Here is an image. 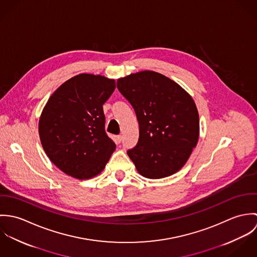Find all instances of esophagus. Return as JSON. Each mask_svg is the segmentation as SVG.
I'll use <instances>...</instances> for the list:
<instances>
[{
    "label": "esophagus",
    "mask_w": 257,
    "mask_h": 257,
    "mask_svg": "<svg viewBox=\"0 0 257 257\" xmlns=\"http://www.w3.org/2000/svg\"><path fill=\"white\" fill-rule=\"evenodd\" d=\"M121 140H122V137H121V136H116V137H115V142H116V144H120Z\"/></svg>",
    "instance_id": "34e87169"
}]
</instances>
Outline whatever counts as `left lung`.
I'll list each match as a JSON object with an SVG mask.
<instances>
[{
    "label": "left lung",
    "mask_w": 257,
    "mask_h": 257,
    "mask_svg": "<svg viewBox=\"0 0 257 257\" xmlns=\"http://www.w3.org/2000/svg\"><path fill=\"white\" fill-rule=\"evenodd\" d=\"M116 87L139 120L138 145L126 151L139 173L160 179L179 171L199 140V113L192 97L154 71L119 78Z\"/></svg>",
    "instance_id": "8db88e82"
}]
</instances>
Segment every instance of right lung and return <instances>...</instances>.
<instances>
[{
  "instance_id": "add662e5",
  "label": "right lung",
  "mask_w": 257,
  "mask_h": 257,
  "mask_svg": "<svg viewBox=\"0 0 257 257\" xmlns=\"http://www.w3.org/2000/svg\"><path fill=\"white\" fill-rule=\"evenodd\" d=\"M114 88L112 79L79 74L46 103L38 123L40 142L51 162L67 175L81 180L98 175L114 151L103 110Z\"/></svg>"
}]
</instances>
